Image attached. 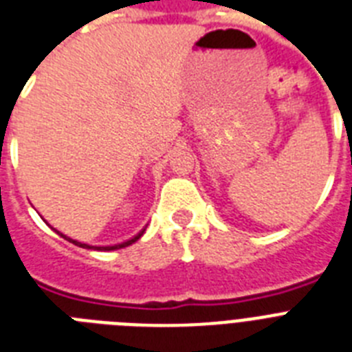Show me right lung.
<instances>
[{
    "instance_id": "add662e5",
    "label": "right lung",
    "mask_w": 352,
    "mask_h": 352,
    "mask_svg": "<svg viewBox=\"0 0 352 352\" xmlns=\"http://www.w3.org/2000/svg\"><path fill=\"white\" fill-rule=\"evenodd\" d=\"M57 233H59V231H57ZM142 233H144V230H142L141 233H137V235L133 236V239H130V241L122 242V244H116V245H102V248H101V245H88V244H82V242H77V241H74V239H68V236H67V235H63V233H59V235H61L63 239H67L68 242H72V244L79 245V248H87V250H92V248H96V250H99V251H111V250H121V248H126V245L133 244V242L139 241V239H141Z\"/></svg>"
}]
</instances>
